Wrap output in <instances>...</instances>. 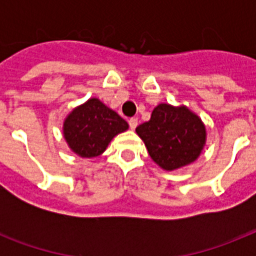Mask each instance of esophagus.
I'll list each match as a JSON object with an SVG mask.
<instances>
[{"mask_svg": "<svg viewBox=\"0 0 256 256\" xmlns=\"http://www.w3.org/2000/svg\"><path fill=\"white\" fill-rule=\"evenodd\" d=\"M128 124H130V128L134 130V128L138 126V120H136V118H130V120H128Z\"/></svg>", "mask_w": 256, "mask_h": 256, "instance_id": "1", "label": "esophagus"}]
</instances>
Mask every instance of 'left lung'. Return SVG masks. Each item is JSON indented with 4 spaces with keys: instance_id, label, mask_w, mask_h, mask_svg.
Wrapping results in <instances>:
<instances>
[{
    "instance_id": "8db88e82",
    "label": "left lung",
    "mask_w": 256,
    "mask_h": 256,
    "mask_svg": "<svg viewBox=\"0 0 256 256\" xmlns=\"http://www.w3.org/2000/svg\"><path fill=\"white\" fill-rule=\"evenodd\" d=\"M152 160L164 170L172 171L192 164L206 144V128L186 106L160 104L148 122L136 128Z\"/></svg>"
}]
</instances>
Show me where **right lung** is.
<instances>
[{
  "mask_svg": "<svg viewBox=\"0 0 256 256\" xmlns=\"http://www.w3.org/2000/svg\"><path fill=\"white\" fill-rule=\"evenodd\" d=\"M128 128V122L122 116L98 98H90L66 116L64 136L76 154L94 158L106 150L114 136Z\"/></svg>",
  "mask_w": 256,
  "mask_h": 256,
  "instance_id": "right-lung-1",
  "label": "right lung"
}]
</instances>
